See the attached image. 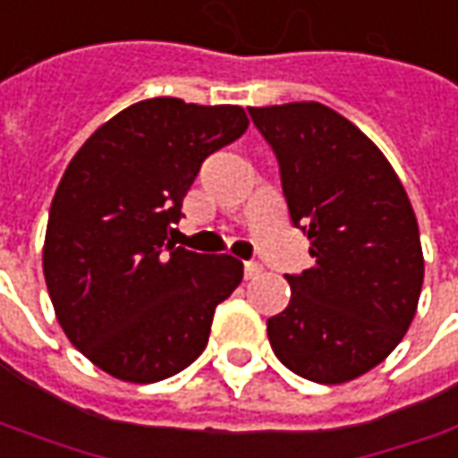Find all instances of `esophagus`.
Returning a JSON list of instances; mask_svg holds the SVG:
<instances>
[{
	"label": "esophagus",
	"instance_id": "esophagus-1",
	"mask_svg": "<svg viewBox=\"0 0 458 458\" xmlns=\"http://www.w3.org/2000/svg\"><path fill=\"white\" fill-rule=\"evenodd\" d=\"M242 273H245V278H258V276L263 273V266H260L258 260H248V263L242 266Z\"/></svg>",
	"mask_w": 458,
	"mask_h": 458
}]
</instances>
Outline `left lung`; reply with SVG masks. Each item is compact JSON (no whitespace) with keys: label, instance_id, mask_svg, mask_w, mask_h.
<instances>
[{"label":"left lung","instance_id":"8db88e82","mask_svg":"<svg viewBox=\"0 0 458 458\" xmlns=\"http://www.w3.org/2000/svg\"><path fill=\"white\" fill-rule=\"evenodd\" d=\"M248 112L316 260L285 276L291 303L268 318L270 346L308 381L344 384L378 366L411 326L424 283L419 223L384 152L344 114L320 102Z\"/></svg>","mask_w":458,"mask_h":458}]
</instances>
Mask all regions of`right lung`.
Listing matches in <instances>:
<instances>
[{
	"mask_svg": "<svg viewBox=\"0 0 458 458\" xmlns=\"http://www.w3.org/2000/svg\"><path fill=\"white\" fill-rule=\"evenodd\" d=\"M245 130L235 105L145 99L67 165L47 223V291L72 346L114 378L155 384L188 369L242 281L233 255L192 253L170 235L205 157Z\"/></svg>",
	"mask_w": 458,
	"mask_h": 458,
	"instance_id": "obj_1",
	"label": "right lung"
}]
</instances>
